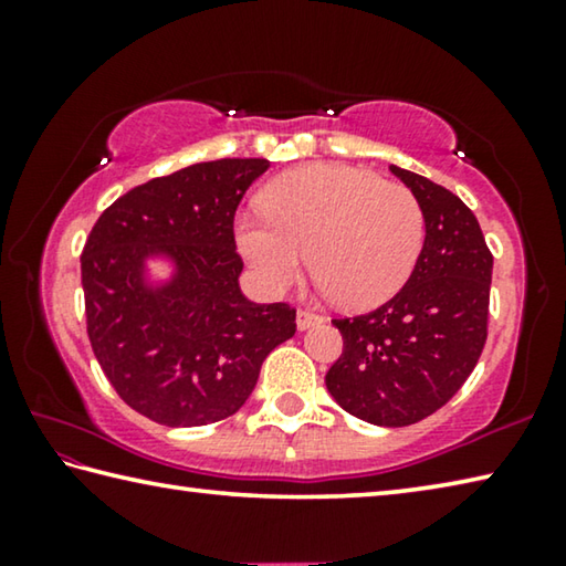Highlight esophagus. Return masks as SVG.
<instances>
[{
  "instance_id": "34e87169",
  "label": "esophagus",
  "mask_w": 566,
  "mask_h": 566,
  "mask_svg": "<svg viewBox=\"0 0 566 566\" xmlns=\"http://www.w3.org/2000/svg\"><path fill=\"white\" fill-rule=\"evenodd\" d=\"M322 322H324V317H322V314H317V312H310V310L296 312V327H300L302 332L314 327V324H322Z\"/></svg>"
}]
</instances>
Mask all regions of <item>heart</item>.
Masks as SVG:
<instances>
[{"label": "heart", "instance_id": "b5f03b06", "mask_svg": "<svg viewBox=\"0 0 566 566\" xmlns=\"http://www.w3.org/2000/svg\"><path fill=\"white\" fill-rule=\"evenodd\" d=\"M262 217L237 219V244L270 290H286L306 254L344 310H371L415 272L424 212L415 191L347 165H310L262 191Z\"/></svg>", "mask_w": 566, "mask_h": 566}]
</instances>
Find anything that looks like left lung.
<instances>
[{"label": "left lung", "mask_w": 566, "mask_h": 566, "mask_svg": "<svg viewBox=\"0 0 566 566\" xmlns=\"http://www.w3.org/2000/svg\"><path fill=\"white\" fill-rule=\"evenodd\" d=\"M389 169L419 199L424 247L389 302L332 319L344 349L324 381L349 415L377 427H407L444 407L476 367L494 256L462 199L415 171Z\"/></svg>", "instance_id": "left-lung-1"}]
</instances>
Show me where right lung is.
Returning <instances> with one entry per match:
<instances>
[{
    "mask_svg": "<svg viewBox=\"0 0 566 566\" xmlns=\"http://www.w3.org/2000/svg\"><path fill=\"white\" fill-rule=\"evenodd\" d=\"M266 169V159H217L151 179L104 209L84 244L94 357L117 395L157 424L232 417L266 354L294 337L296 310L239 290L234 212ZM149 255L176 264L169 283L146 284Z\"/></svg>",
    "mask_w": 566,
    "mask_h": 566,
    "instance_id": "obj_1",
    "label": "right lung"
}]
</instances>
